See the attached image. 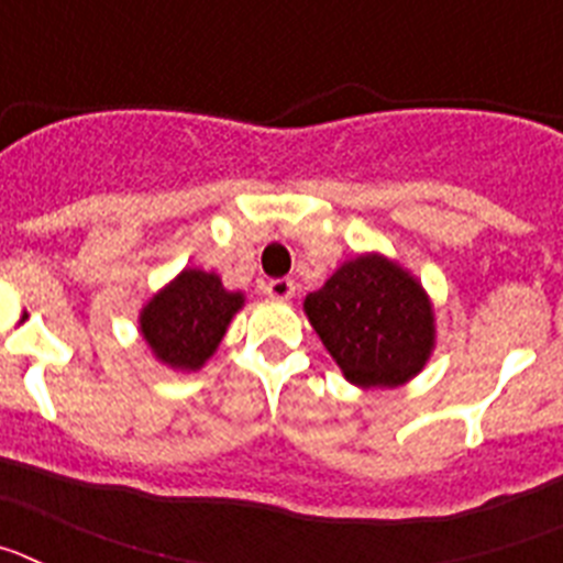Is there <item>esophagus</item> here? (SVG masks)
Listing matches in <instances>:
<instances>
[{
  "instance_id": "34e87169",
  "label": "esophagus",
  "mask_w": 563,
  "mask_h": 563,
  "mask_svg": "<svg viewBox=\"0 0 563 563\" xmlns=\"http://www.w3.org/2000/svg\"><path fill=\"white\" fill-rule=\"evenodd\" d=\"M265 292L271 298H278V301H287L296 292V285H292L290 278H271V282H265Z\"/></svg>"
}]
</instances>
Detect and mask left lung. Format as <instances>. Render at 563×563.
I'll list each match as a JSON object with an SVG mask.
<instances>
[{
	"instance_id": "left-lung-1",
	"label": "left lung",
	"mask_w": 563,
	"mask_h": 563,
	"mask_svg": "<svg viewBox=\"0 0 563 563\" xmlns=\"http://www.w3.org/2000/svg\"><path fill=\"white\" fill-rule=\"evenodd\" d=\"M305 312L343 377L395 389L420 375L434 350V310L422 285L380 253L343 262Z\"/></svg>"
}]
</instances>
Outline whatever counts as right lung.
Wrapping results in <instances>:
<instances>
[{"mask_svg": "<svg viewBox=\"0 0 563 563\" xmlns=\"http://www.w3.org/2000/svg\"><path fill=\"white\" fill-rule=\"evenodd\" d=\"M242 305L245 296L225 290L217 273L186 267L141 310L143 341L172 369L197 372L217 352Z\"/></svg>", "mask_w": 563, "mask_h": 563, "instance_id": "1", "label": "right lung"}]
</instances>
